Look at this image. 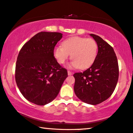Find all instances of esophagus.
<instances>
[{"label":"esophagus","mask_w":133,"mask_h":133,"mask_svg":"<svg viewBox=\"0 0 133 133\" xmlns=\"http://www.w3.org/2000/svg\"><path fill=\"white\" fill-rule=\"evenodd\" d=\"M68 75H72V72H70V70H68Z\"/></svg>","instance_id":"1"}]
</instances>
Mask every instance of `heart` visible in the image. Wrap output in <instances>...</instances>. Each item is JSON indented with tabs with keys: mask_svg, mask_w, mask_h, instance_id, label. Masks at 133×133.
Returning <instances> with one entry per match:
<instances>
[{
	"mask_svg": "<svg viewBox=\"0 0 133 133\" xmlns=\"http://www.w3.org/2000/svg\"><path fill=\"white\" fill-rule=\"evenodd\" d=\"M98 45L92 38L72 36L65 39L63 45L55 47L54 55L58 63H64L70 54V68L86 69L92 64L97 56Z\"/></svg>",
	"mask_w": 133,
	"mask_h": 133,
	"instance_id": "1",
	"label": "heart"
}]
</instances>
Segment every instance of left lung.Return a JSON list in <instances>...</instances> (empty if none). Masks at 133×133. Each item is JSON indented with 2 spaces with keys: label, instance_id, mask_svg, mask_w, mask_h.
Listing matches in <instances>:
<instances>
[{
  "label": "left lung",
  "instance_id": "obj_1",
  "mask_svg": "<svg viewBox=\"0 0 133 133\" xmlns=\"http://www.w3.org/2000/svg\"><path fill=\"white\" fill-rule=\"evenodd\" d=\"M98 45L95 61L83 72L75 73L74 92L79 100L95 105L112 95L118 78L117 58L111 46L97 35L90 34Z\"/></svg>",
  "mask_w": 133,
  "mask_h": 133
}]
</instances>
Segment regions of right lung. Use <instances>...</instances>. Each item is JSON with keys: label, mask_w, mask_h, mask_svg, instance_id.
Here are the masks:
<instances>
[{"label": "right lung", "mask_w": 133, "mask_h": 133, "mask_svg": "<svg viewBox=\"0 0 133 133\" xmlns=\"http://www.w3.org/2000/svg\"><path fill=\"white\" fill-rule=\"evenodd\" d=\"M63 34L38 33L21 49L16 64L17 86L26 100L45 105L57 97L68 71L54 57V50Z\"/></svg>", "instance_id": "1"}]
</instances>
